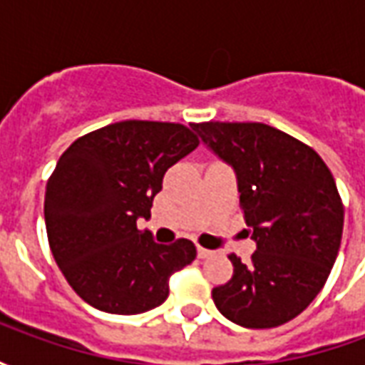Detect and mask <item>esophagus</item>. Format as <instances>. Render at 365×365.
Segmentation results:
<instances>
[{
  "label": "esophagus",
  "instance_id": "34e87169",
  "mask_svg": "<svg viewBox=\"0 0 365 365\" xmlns=\"http://www.w3.org/2000/svg\"><path fill=\"white\" fill-rule=\"evenodd\" d=\"M211 250H207V248H203V246H199L197 248V256L199 258H207V256H211Z\"/></svg>",
  "mask_w": 365,
  "mask_h": 365
}]
</instances>
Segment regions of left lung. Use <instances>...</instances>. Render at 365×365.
<instances>
[{
  "mask_svg": "<svg viewBox=\"0 0 365 365\" xmlns=\"http://www.w3.org/2000/svg\"><path fill=\"white\" fill-rule=\"evenodd\" d=\"M201 140L235 168L240 209L258 250L230 254L232 277L213 287L229 321L274 329L311 305L338 256L344 205L329 166L309 144L264 123H193Z\"/></svg>",
  "mask_w": 365,
  "mask_h": 365,
  "instance_id": "obj_1",
  "label": "left lung"
}]
</instances>
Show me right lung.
<instances>
[{
	"label": "right lung",
	"instance_id": "1",
	"mask_svg": "<svg viewBox=\"0 0 365 365\" xmlns=\"http://www.w3.org/2000/svg\"><path fill=\"white\" fill-rule=\"evenodd\" d=\"M180 123L119 120L76 138L46 182L44 222L70 287L99 311L138 314L162 305L170 275L195 260V245L154 242L150 217L168 168L197 148Z\"/></svg>",
	"mask_w": 365,
	"mask_h": 365
}]
</instances>
